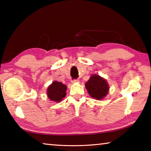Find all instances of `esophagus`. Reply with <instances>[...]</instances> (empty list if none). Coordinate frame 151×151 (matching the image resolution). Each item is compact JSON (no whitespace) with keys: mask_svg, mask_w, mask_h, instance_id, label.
<instances>
[{"mask_svg":"<svg viewBox=\"0 0 151 151\" xmlns=\"http://www.w3.org/2000/svg\"><path fill=\"white\" fill-rule=\"evenodd\" d=\"M78 80H73L72 81V83H78Z\"/></svg>","mask_w":151,"mask_h":151,"instance_id":"1","label":"esophagus"}]
</instances>
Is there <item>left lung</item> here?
Instances as JSON below:
<instances>
[{"label": "left lung", "mask_w": 151, "mask_h": 151, "mask_svg": "<svg viewBox=\"0 0 151 151\" xmlns=\"http://www.w3.org/2000/svg\"><path fill=\"white\" fill-rule=\"evenodd\" d=\"M85 87L92 98L96 100H102L109 91V85L105 78L94 74L91 76L85 83Z\"/></svg>", "instance_id": "left-lung-1"}]
</instances>
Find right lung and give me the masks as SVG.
Masks as SVG:
<instances>
[{"label":"right lung","mask_w":151,"mask_h":151,"mask_svg":"<svg viewBox=\"0 0 151 151\" xmlns=\"http://www.w3.org/2000/svg\"><path fill=\"white\" fill-rule=\"evenodd\" d=\"M66 89L67 86L65 85L60 82L55 81L48 86L47 95L50 101L59 103L65 97Z\"/></svg>","instance_id":"1"}]
</instances>
